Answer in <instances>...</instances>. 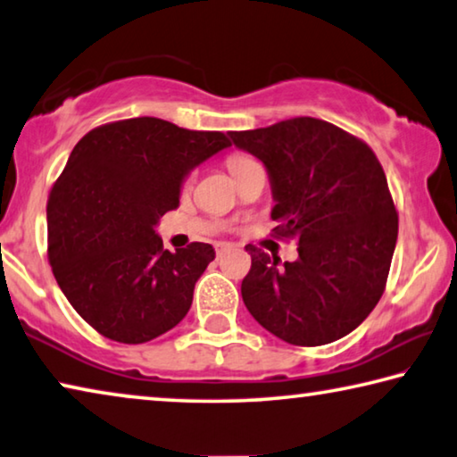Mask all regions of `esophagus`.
I'll return each instance as SVG.
<instances>
[{"label":"esophagus","instance_id":"esophagus-1","mask_svg":"<svg viewBox=\"0 0 457 457\" xmlns=\"http://www.w3.org/2000/svg\"><path fill=\"white\" fill-rule=\"evenodd\" d=\"M220 253H222V245H220V247H219V255H220Z\"/></svg>","mask_w":457,"mask_h":457}]
</instances>
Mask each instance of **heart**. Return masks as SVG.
Masks as SVG:
<instances>
[{
	"instance_id": "1",
	"label": "heart",
	"mask_w": 457,
	"mask_h": 457,
	"mask_svg": "<svg viewBox=\"0 0 457 457\" xmlns=\"http://www.w3.org/2000/svg\"><path fill=\"white\" fill-rule=\"evenodd\" d=\"M249 163H253V159L247 155H241V153H237V155H230L228 157V170L235 173H238L243 170V167H247Z\"/></svg>"
}]
</instances>
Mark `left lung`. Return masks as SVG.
Wrapping results in <instances>:
<instances>
[{
    "mask_svg": "<svg viewBox=\"0 0 457 457\" xmlns=\"http://www.w3.org/2000/svg\"><path fill=\"white\" fill-rule=\"evenodd\" d=\"M270 175L273 233L298 243L296 262L247 245L243 302L286 343L325 345L349 335L382 298L398 214L380 161L349 132L319 118L228 132Z\"/></svg>",
    "mask_w": 457,
    "mask_h": 457,
    "instance_id": "left-lung-1",
    "label": "left lung"
}]
</instances>
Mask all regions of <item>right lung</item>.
<instances>
[{"mask_svg":"<svg viewBox=\"0 0 457 457\" xmlns=\"http://www.w3.org/2000/svg\"><path fill=\"white\" fill-rule=\"evenodd\" d=\"M222 132L130 118L89 130L46 204L48 262L79 317L112 341L146 343L186 317L214 249H163L159 219L194 167L228 149Z\"/></svg>","mask_w":457,"mask_h":457,"instance_id":"1","label":"right lung"}]
</instances>
